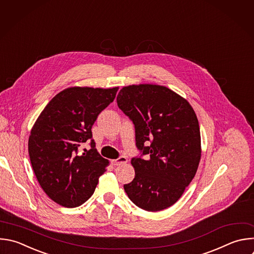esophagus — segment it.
<instances>
[{
  "mask_svg": "<svg viewBox=\"0 0 254 254\" xmlns=\"http://www.w3.org/2000/svg\"><path fill=\"white\" fill-rule=\"evenodd\" d=\"M127 159L126 156H120L119 158L112 160V163H113L114 165H122V164L127 163Z\"/></svg>",
  "mask_w": 254,
  "mask_h": 254,
  "instance_id": "obj_1",
  "label": "esophagus"
}]
</instances>
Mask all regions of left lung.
<instances>
[{"label": "left lung", "mask_w": 254, "mask_h": 254, "mask_svg": "<svg viewBox=\"0 0 254 254\" xmlns=\"http://www.w3.org/2000/svg\"><path fill=\"white\" fill-rule=\"evenodd\" d=\"M117 103L134 125L135 145L141 152L131 158L135 176L124 186L127 196L147 211L172 206L191 183L200 160L193 109L172 90L148 83L124 87Z\"/></svg>", "instance_id": "left-lung-1"}]
</instances>
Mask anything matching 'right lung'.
Instances as JSON below:
<instances>
[{
  "label": "right lung",
  "mask_w": 254,
  "mask_h": 254,
  "mask_svg": "<svg viewBox=\"0 0 254 254\" xmlns=\"http://www.w3.org/2000/svg\"><path fill=\"white\" fill-rule=\"evenodd\" d=\"M119 88H68L46 106L29 137V155L46 194L64 207H76L94 193L109 160L101 156L92 127L114 102ZM91 139V148L79 146Z\"/></svg>",
  "instance_id": "add662e5"
}]
</instances>
